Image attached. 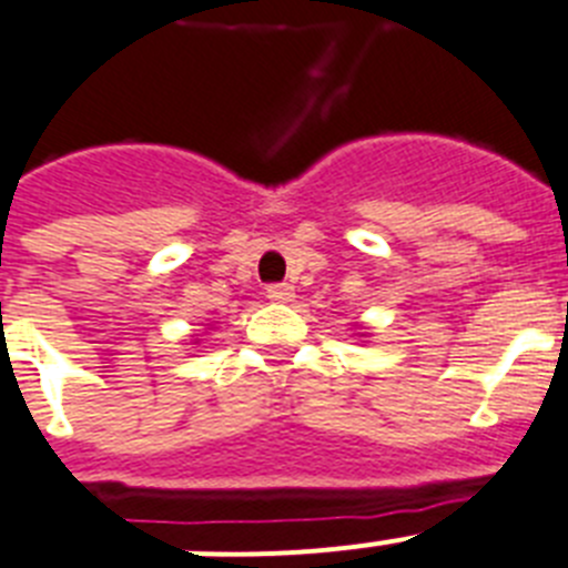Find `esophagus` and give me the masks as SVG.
<instances>
[{
  "instance_id": "34e87169",
  "label": "esophagus",
  "mask_w": 568,
  "mask_h": 568,
  "mask_svg": "<svg viewBox=\"0 0 568 568\" xmlns=\"http://www.w3.org/2000/svg\"><path fill=\"white\" fill-rule=\"evenodd\" d=\"M265 297H268L271 303H291V297H294V288H291L288 283L268 285V288H265Z\"/></svg>"
}]
</instances>
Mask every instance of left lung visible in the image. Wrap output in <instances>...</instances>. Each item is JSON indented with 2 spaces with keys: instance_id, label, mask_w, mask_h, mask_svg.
<instances>
[{
  "instance_id": "obj_1",
  "label": "left lung",
  "mask_w": 568,
  "mask_h": 568,
  "mask_svg": "<svg viewBox=\"0 0 568 568\" xmlns=\"http://www.w3.org/2000/svg\"><path fill=\"white\" fill-rule=\"evenodd\" d=\"M359 332H357V337H368V332H363V325H357Z\"/></svg>"
}]
</instances>
